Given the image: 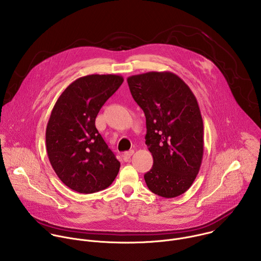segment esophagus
<instances>
[{
  "label": "esophagus",
  "instance_id": "34e87169",
  "mask_svg": "<svg viewBox=\"0 0 261 261\" xmlns=\"http://www.w3.org/2000/svg\"><path fill=\"white\" fill-rule=\"evenodd\" d=\"M134 154V151L133 150H130V151H128V152H126V153H124V155H123V158H124V161H130V158H131V156Z\"/></svg>",
  "mask_w": 261,
  "mask_h": 261
}]
</instances>
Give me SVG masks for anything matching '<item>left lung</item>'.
I'll list each match as a JSON object with an SVG mask.
<instances>
[{
	"mask_svg": "<svg viewBox=\"0 0 261 261\" xmlns=\"http://www.w3.org/2000/svg\"><path fill=\"white\" fill-rule=\"evenodd\" d=\"M143 110L145 144L154 164L144 174L153 193L173 198L193 184L203 156V122L197 100L174 73L146 72L127 79Z\"/></svg>",
	"mask_w": 261,
	"mask_h": 261,
	"instance_id": "1",
	"label": "left lung"
}]
</instances>
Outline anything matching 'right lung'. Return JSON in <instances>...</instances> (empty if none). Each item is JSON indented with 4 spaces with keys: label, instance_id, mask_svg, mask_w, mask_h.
<instances>
[{
    "label": "right lung",
    "instance_id": "add662e5",
    "mask_svg": "<svg viewBox=\"0 0 261 261\" xmlns=\"http://www.w3.org/2000/svg\"><path fill=\"white\" fill-rule=\"evenodd\" d=\"M115 74H92L70 84L57 100L46 127V151L59 178L90 194L106 189L121 163L95 126L99 110L123 84Z\"/></svg>",
    "mask_w": 261,
    "mask_h": 261
}]
</instances>
